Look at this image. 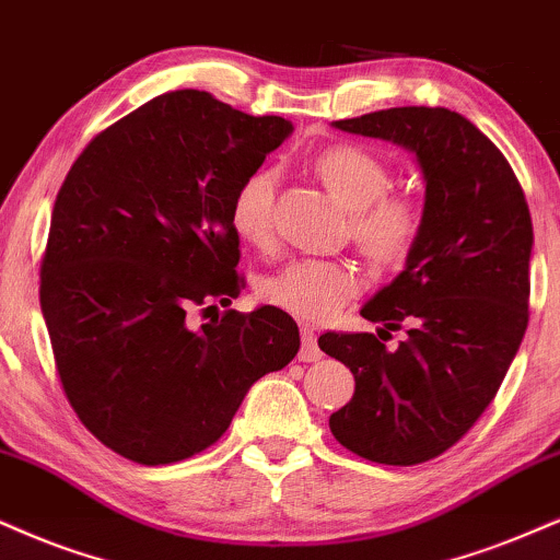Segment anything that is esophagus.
<instances>
[{"instance_id":"esophagus-1","label":"esophagus","mask_w":560,"mask_h":560,"mask_svg":"<svg viewBox=\"0 0 560 560\" xmlns=\"http://www.w3.org/2000/svg\"><path fill=\"white\" fill-rule=\"evenodd\" d=\"M299 361H306V363H316V361H322L319 342H316V329L312 327V324H303V327H301V350H299Z\"/></svg>"}]
</instances>
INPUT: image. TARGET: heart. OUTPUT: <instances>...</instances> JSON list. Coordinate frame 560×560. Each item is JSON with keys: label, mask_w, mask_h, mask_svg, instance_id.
<instances>
[{"label": "heart", "mask_w": 560, "mask_h": 560, "mask_svg": "<svg viewBox=\"0 0 560 560\" xmlns=\"http://www.w3.org/2000/svg\"><path fill=\"white\" fill-rule=\"evenodd\" d=\"M316 176L350 212V236L369 259L397 265L412 252L423 210L410 195L389 191L386 163L361 144H335L314 161ZM231 225L241 241L267 246L275 233V174L259 168L238 184L231 199ZM361 291V275L345 261L301 257L259 282L269 306L306 322L335 316Z\"/></svg>", "instance_id": "1"}]
</instances>
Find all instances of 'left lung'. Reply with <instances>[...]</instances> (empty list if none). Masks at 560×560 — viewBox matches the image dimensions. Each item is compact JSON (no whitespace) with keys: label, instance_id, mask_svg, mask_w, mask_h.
Instances as JSON below:
<instances>
[{"label":"left lung","instance_id":"obj_1","mask_svg":"<svg viewBox=\"0 0 560 560\" xmlns=\"http://www.w3.org/2000/svg\"><path fill=\"white\" fill-rule=\"evenodd\" d=\"M332 127L410 150L425 205L405 269L361 308L363 319L405 329L407 340L386 350L371 332L319 337L355 378L353 399L329 416V428L358 457L420 465L470 431L520 350L533 218L512 165L457 112L402 106Z\"/></svg>","mask_w":560,"mask_h":560}]
</instances>
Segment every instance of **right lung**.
<instances>
[{"label": "right lung", "instance_id": "obj_1", "mask_svg": "<svg viewBox=\"0 0 560 560\" xmlns=\"http://www.w3.org/2000/svg\"><path fill=\"white\" fill-rule=\"evenodd\" d=\"M291 132L174 90L93 137L61 184L40 261L54 361L82 425L137 465L205 452L252 384L299 353L275 306L186 322L244 288L231 199Z\"/></svg>", "mask_w": 560, "mask_h": 560}]
</instances>
